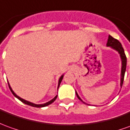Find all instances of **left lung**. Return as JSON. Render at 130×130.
<instances>
[{"label": "left lung", "instance_id": "1", "mask_svg": "<svg viewBox=\"0 0 130 130\" xmlns=\"http://www.w3.org/2000/svg\"><path fill=\"white\" fill-rule=\"evenodd\" d=\"M106 46H110L111 47L112 49H115L116 51H117L118 53L120 56V58H121V60H122V68H121V79H120V86L122 87V84H123V81H124V77H125V70H126V66H127V58H126V56H125V51L122 48V44L120 43V42L118 40L114 39L113 37H112L111 36L108 37V42L106 43ZM76 95L79 99L81 101H82L83 103L87 104V103L84 102L81 99L80 97L79 96V95L77 94V93L76 92Z\"/></svg>", "mask_w": 130, "mask_h": 130}]
</instances>
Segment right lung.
Segmentation results:
<instances>
[{
  "instance_id": "right-lung-1",
  "label": "right lung",
  "mask_w": 130,
  "mask_h": 130,
  "mask_svg": "<svg viewBox=\"0 0 130 130\" xmlns=\"http://www.w3.org/2000/svg\"><path fill=\"white\" fill-rule=\"evenodd\" d=\"M62 78H63V74H62V76H61V77H60V79H59L58 87V89L59 86H60V83H61V82H62ZM8 86H9V88H10V91H11V92H12V94L14 95V96L16 97V98H18V99L20 100V101H22V103H25V104H27V105H29V106H32V107H37V108H41V107H45V106H48V105H50V104H51V103H52L53 102H54V101H56L57 96H56L54 97V98H53V99L52 100H51L50 101H48V102H47V103H43V104H35V103H31V102H29V101H26V100L23 99H22V98H20V96H18V95H17V94L14 93L13 91H12V88H11V87H10V84H9V83H8Z\"/></svg>"
}]
</instances>
